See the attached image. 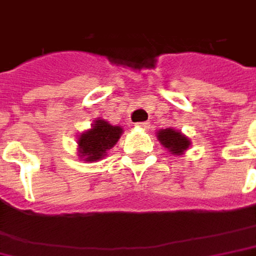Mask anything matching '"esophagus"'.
<instances>
[{
    "mask_svg": "<svg viewBox=\"0 0 256 256\" xmlns=\"http://www.w3.org/2000/svg\"><path fill=\"white\" fill-rule=\"evenodd\" d=\"M136 126L140 128H149V123H148V122H140V123H138Z\"/></svg>",
    "mask_w": 256,
    "mask_h": 256,
    "instance_id": "esophagus-1",
    "label": "esophagus"
}]
</instances>
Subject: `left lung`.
Returning <instances> with one entry per match:
<instances>
[{"label":"left lung","instance_id":"obj_1","mask_svg":"<svg viewBox=\"0 0 256 256\" xmlns=\"http://www.w3.org/2000/svg\"><path fill=\"white\" fill-rule=\"evenodd\" d=\"M158 139L170 152H172L175 155H181L190 146L188 138H186L181 132H176L174 128L160 130L158 133Z\"/></svg>","mask_w":256,"mask_h":256}]
</instances>
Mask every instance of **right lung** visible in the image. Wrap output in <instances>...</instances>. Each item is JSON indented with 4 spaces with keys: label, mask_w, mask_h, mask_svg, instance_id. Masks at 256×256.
Masks as SVG:
<instances>
[{
    "label": "right lung",
    "mask_w": 256,
    "mask_h": 256,
    "mask_svg": "<svg viewBox=\"0 0 256 256\" xmlns=\"http://www.w3.org/2000/svg\"><path fill=\"white\" fill-rule=\"evenodd\" d=\"M122 132L123 130L118 126H112L104 120H97L92 128L82 133L78 139L81 158H85V160L102 158L120 139Z\"/></svg>",
    "instance_id": "1"
}]
</instances>
